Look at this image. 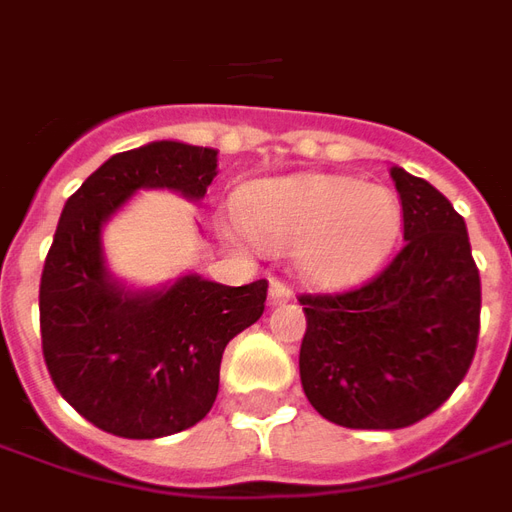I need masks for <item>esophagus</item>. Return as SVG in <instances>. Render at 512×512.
Listing matches in <instances>:
<instances>
[{"label":"esophagus","instance_id":"esophagus-1","mask_svg":"<svg viewBox=\"0 0 512 512\" xmlns=\"http://www.w3.org/2000/svg\"><path fill=\"white\" fill-rule=\"evenodd\" d=\"M292 300V289L281 281L270 283V305H283V302Z\"/></svg>","mask_w":512,"mask_h":512}]
</instances>
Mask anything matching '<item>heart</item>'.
<instances>
[{
	"mask_svg": "<svg viewBox=\"0 0 512 512\" xmlns=\"http://www.w3.org/2000/svg\"><path fill=\"white\" fill-rule=\"evenodd\" d=\"M237 215L253 240L286 251L302 281L343 289L365 281L401 231L393 190L349 174H292L242 188ZM229 240H237L226 231Z\"/></svg>",
	"mask_w": 512,
	"mask_h": 512,
	"instance_id": "1",
	"label": "heart"
}]
</instances>
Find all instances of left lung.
<instances>
[{"mask_svg": "<svg viewBox=\"0 0 512 512\" xmlns=\"http://www.w3.org/2000/svg\"><path fill=\"white\" fill-rule=\"evenodd\" d=\"M404 248L346 294H302L300 382L324 420L393 431L445 404L472 365L480 272L464 218L439 190L393 166Z\"/></svg>", "mask_w": 512, "mask_h": 512, "instance_id": "obj_1", "label": "left lung"}]
</instances>
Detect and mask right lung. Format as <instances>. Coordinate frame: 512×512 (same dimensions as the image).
Returning <instances> with one entry per match:
<instances>
[{
  "mask_svg": "<svg viewBox=\"0 0 512 512\" xmlns=\"http://www.w3.org/2000/svg\"><path fill=\"white\" fill-rule=\"evenodd\" d=\"M215 177L218 149L149 141L111 155L65 201L40 278L43 357L67 404L108 434L160 439L204 420L223 349L264 313L267 281L185 272L133 289L108 272L103 226L138 190L201 201Z\"/></svg>",
  "mask_w": 512,
  "mask_h": 512,
  "instance_id": "obj_1",
  "label": "right lung"
}]
</instances>
